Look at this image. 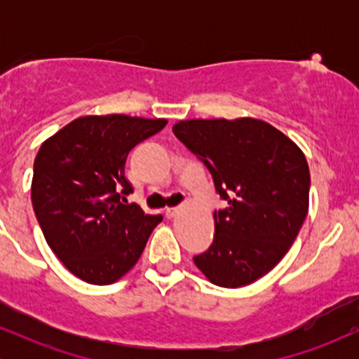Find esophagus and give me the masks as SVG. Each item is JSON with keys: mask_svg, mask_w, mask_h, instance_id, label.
I'll return each instance as SVG.
<instances>
[{"mask_svg": "<svg viewBox=\"0 0 359 359\" xmlns=\"http://www.w3.org/2000/svg\"><path fill=\"white\" fill-rule=\"evenodd\" d=\"M177 212H179V208H167V211H165L167 217H174V216H177Z\"/></svg>", "mask_w": 359, "mask_h": 359, "instance_id": "obj_1", "label": "esophagus"}]
</instances>
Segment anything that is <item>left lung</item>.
<instances>
[{
  "instance_id": "obj_1",
  "label": "left lung",
  "mask_w": 359,
  "mask_h": 359,
  "mask_svg": "<svg viewBox=\"0 0 359 359\" xmlns=\"http://www.w3.org/2000/svg\"><path fill=\"white\" fill-rule=\"evenodd\" d=\"M174 135L211 172L226 209L214 211V240L194 263L226 288L253 283L285 257L306 221V155L255 118L185 119Z\"/></svg>"
}]
</instances>
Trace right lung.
<instances>
[{"mask_svg": "<svg viewBox=\"0 0 359 359\" xmlns=\"http://www.w3.org/2000/svg\"><path fill=\"white\" fill-rule=\"evenodd\" d=\"M167 119L126 114L82 116L45 140L36 154L32 204L45 240L71 273L109 285L142 257L163 217L128 204L131 148L158 133Z\"/></svg>", "mask_w": 359, "mask_h": 359, "instance_id": "1", "label": "right lung"}]
</instances>
